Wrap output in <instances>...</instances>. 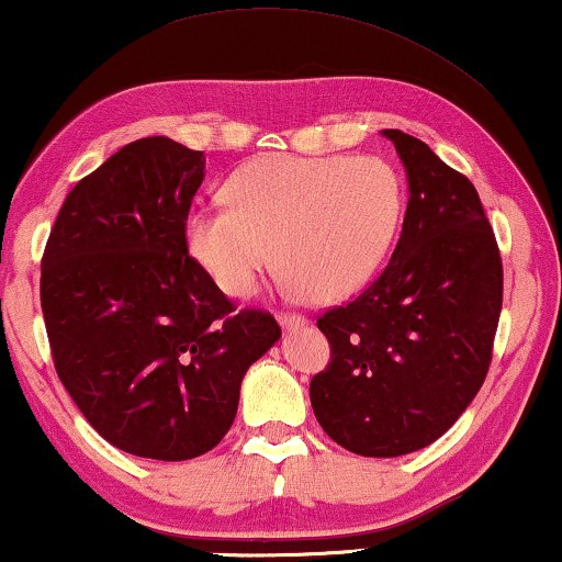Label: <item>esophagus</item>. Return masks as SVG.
Wrapping results in <instances>:
<instances>
[{
	"label": "esophagus",
	"instance_id": "34e87169",
	"mask_svg": "<svg viewBox=\"0 0 562 562\" xmlns=\"http://www.w3.org/2000/svg\"><path fill=\"white\" fill-rule=\"evenodd\" d=\"M278 321H280V326L288 328V330L305 326V315L303 313H290V311L288 313H280Z\"/></svg>",
	"mask_w": 562,
	"mask_h": 562
}]
</instances>
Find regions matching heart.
I'll list each match as a JSON object with an SVG mask.
<instances>
[{
    "mask_svg": "<svg viewBox=\"0 0 562 562\" xmlns=\"http://www.w3.org/2000/svg\"><path fill=\"white\" fill-rule=\"evenodd\" d=\"M228 205L195 209L186 241L221 290L251 297L284 267V284L321 303L369 282L397 236L405 188L382 157H257L228 178Z\"/></svg>",
    "mask_w": 562,
    "mask_h": 562,
    "instance_id": "b5f03b06",
    "label": "heart"
}]
</instances>
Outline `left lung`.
Listing matches in <instances>:
<instances>
[{
  "label": "left lung",
  "instance_id": "left-lung-1",
  "mask_svg": "<svg viewBox=\"0 0 562 562\" xmlns=\"http://www.w3.org/2000/svg\"><path fill=\"white\" fill-rule=\"evenodd\" d=\"M409 201L384 272L318 315L328 367L311 379L321 428L359 456L438 440L484 384L502 313V257L476 188L413 134L384 130Z\"/></svg>",
  "mask_w": 562,
  "mask_h": 562
}]
</instances>
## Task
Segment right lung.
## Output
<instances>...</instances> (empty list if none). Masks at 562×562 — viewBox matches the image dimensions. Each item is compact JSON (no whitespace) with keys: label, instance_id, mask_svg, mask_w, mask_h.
Returning <instances> with one entry per match:
<instances>
[{"label":"right lung","instance_id":"1","mask_svg":"<svg viewBox=\"0 0 562 562\" xmlns=\"http://www.w3.org/2000/svg\"><path fill=\"white\" fill-rule=\"evenodd\" d=\"M203 153L168 137L122 147L78 180L47 236L41 305L55 371L91 428L155 461L218 446L247 369L282 336L188 255Z\"/></svg>","mask_w":562,"mask_h":562}]
</instances>
